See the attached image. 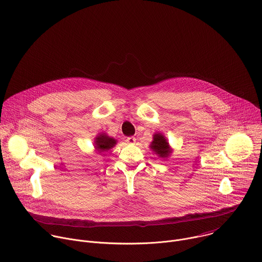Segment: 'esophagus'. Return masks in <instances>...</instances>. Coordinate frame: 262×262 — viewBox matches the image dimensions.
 <instances>
[{"instance_id":"obj_1","label":"esophagus","mask_w":262,"mask_h":262,"mask_svg":"<svg viewBox=\"0 0 262 262\" xmlns=\"http://www.w3.org/2000/svg\"><path fill=\"white\" fill-rule=\"evenodd\" d=\"M125 141L128 144H135L136 143V138L135 137H128V138H126Z\"/></svg>"}]
</instances>
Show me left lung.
Returning <instances> with one entry per match:
<instances>
[{"mask_svg":"<svg viewBox=\"0 0 262 262\" xmlns=\"http://www.w3.org/2000/svg\"><path fill=\"white\" fill-rule=\"evenodd\" d=\"M150 148L154 152H156L160 158L163 159L168 158L172 152V149L170 148L167 139L161 133L154 135V141L150 144Z\"/></svg>","mask_w":262,"mask_h":262,"instance_id":"1","label":"left lung"}]
</instances>
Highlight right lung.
I'll use <instances>...</instances> for the list:
<instances>
[{
    "label": "right lung",
    "mask_w": 262,
    "mask_h": 262,
    "mask_svg": "<svg viewBox=\"0 0 262 262\" xmlns=\"http://www.w3.org/2000/svg\"><path fill=\"white\" fill-rule=\"evenodd\" d=\"M116 145V140L111 138L105 134H99L94 141V147L98 154L107 151L108 149L113 148Z\"/></svg>",
    "instance_id": "obj_1"
}]
</instances>
